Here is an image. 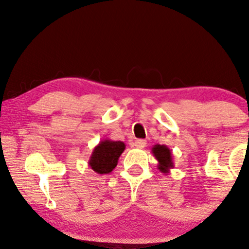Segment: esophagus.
Here are the masks:
<instances>
[{
	"mask_svg": "<svg viewBox=\"0 0 249 249\" xmlns=\"http://www.w3.org/2000/svg\"><path fill=\"white\" fill-rule=\"evenodd\" d=\"M146 144H147V142H146V141H144V139H137V141L135 142V146L137 148H144L145 146H146Z\"/></svg>",
	"mask_w": 249,
	"mask_h": 249,
	"instance_id": "obj_1",
	"label": "esophagus"
}]
</instances>
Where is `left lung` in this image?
<instances>
[{"label": "left lung", "instance_id": "1", "mask_svg": "<svg viewBox=\"0 0 249 249\" xmlns=\"http://www.w3.org/2000/svg\"><path fill=\"white\" fill-rule=\"evenodd\" d=\"M152 154L154 155V158L156 160H158V168L160 171L164 173V175H168L170 170L173 169V166H175L171 149L165 145L156 144L152 147Z\"/></svg>", "mask_w": 249, "mask_h": 249}]
</instances>
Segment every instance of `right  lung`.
I'll return each instance as SVG.
<instances>
[{
  "instance_id": "right-lung-1",
  "label": "right lung",
  "mask_w": 249,
  "mask_h": 249,
  "mask_svg": "<svg viewBox=\"0 0 249 249\" xmlns=\"http://www.w3.org/2000/svg\"><path fill=\"white\" fill-rule=\"evenodd\" d=\"M125 149L124 142L103 139L98 142L91 152L88 161L90 169L98 175H107L113 171L118 164V160Z\"/></svg>"
}]
</instances>
